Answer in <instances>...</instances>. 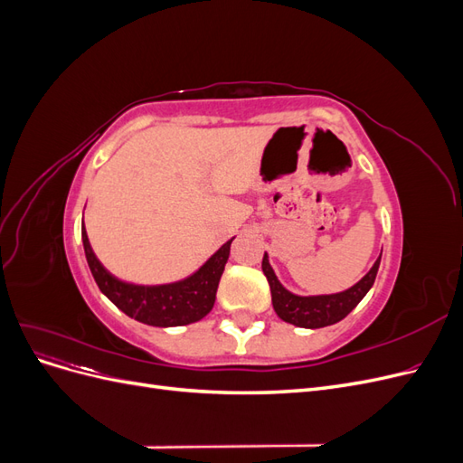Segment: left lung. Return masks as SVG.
I'll use <instances>...</instances> for the list:
<instances>
[{
	"label": "left lung",
	"instance_id": "obj_1",
	"mask_svg": "<svg viewBox=\"0 0 463 463\" xmlns=\"http://www.w3.org/2000/svg\"><path fill=\"white\" fill-rule=\"evenodd\" d=\"M381 266V257L376 259L373 269L363 276L355 286L342 293H332V296H315V298H299L293 296L282 284L278 282V278L269 262V255L264 253L262 257V272L270 284L272 293V305L276 315L301 328H322L330 326L345 318L352 313L357 303L367 296V291L373 288L374 278Z\"/></svg>",
	"mask_w": 463,
	"mask_h": 463
}]
</instances>
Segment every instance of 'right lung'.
<instances>
[{"label":"right lung","mask_w":463,"mask_h":463,"mask_svg":"<svg viewBox=\"0 0 463 463\" xmlns=\"http://www.w3.org/2000/svg\"><path fill=\"white\" fill-rule=\"evenodd\" d=\"M82 245L98 288L125 315L150 326H185L213 311L216 289L230 257V245L223 243L193 276L165 286H135L111 276L96 259L82 223Z\"/></svg>","instance_id":"right-lung-1"}]
</instances>
